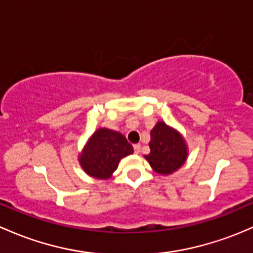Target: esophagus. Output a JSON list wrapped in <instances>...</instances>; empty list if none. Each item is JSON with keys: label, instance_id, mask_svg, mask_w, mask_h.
<instances>
[{"label": "esophagus", "instance_id": "34e87169", "mask_svg": "<svg viewBox=\"0 0 253 253\" xmlns=\"http://www.w3.org/2000/svg\"><path fill=\"white\" fill-rule=\"evenodd\" d=\"M128 134H137L138 137H139V133H138L137 131H131V132H128ZM133 148H134L135 151H139V149H140V143H137V144H134Z\"/></svg>", "mask_w": 253, "mask_h": 253}]
</instances>
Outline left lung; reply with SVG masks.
I'll return each instance as SVG.
<instances>
[{
	"label": "left lung",
	"instance_id": "1",
	"mask_svg": "<svg viewBox=\"0 0 253 253\" xmlns=\"http://www.w3.org/2000/svg\"><path fill=\"white\" fill-rule=\"evenodd\" d=\"M174 86L171 84V82H167V81H162L160 84H156L155 87L153 88V94L154 95H164V94H169L171 92H173ZM172 128L166 124L164 119L161 116L156 115L155 116V126H154L153 129V135H158L160 137L162 134H169L171 133ZM177 167V164H171V162H165V164H159L158 165V171L159 172H167V171H171Z\"/></svg>",
	"mask_w": 253,
	"mask_h": 253
}]
</instances>
